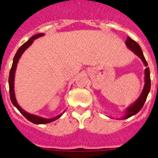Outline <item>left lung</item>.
<instances>
[{
  "label": "left lung",
  "instance_id": "left-lung-1",
  "mask_svg": "<svg viewBox=\"0 0 158 158\" xmlns=\"http://www.w3.org/2000/svg\"><path fill=\"white\" fill-rule=\"evenodd\" d=\"M126 45L131 51H133V52L136 54L137 56H139V58L142 59V61L143 62V63H144L145 66L147 67L148 64L147 62H146L144 55H143V53H142V49H141L140 46H139L135 40H131L129 36L127 38ZM150 87H151L150 73L149 67H147V68H146V69H145V85L144 88H143V90H142V93H141L140 96L138 98V100H137L132 105H131L129 107L127 108L126 115H124L123 119L130 118V117H131L132 115H136L137 113L139 112V111L142 109L143 105H144L145 102H146V98H147L148 94L150 93Z\"/></svg>",
  "mask_w": 158,
  "mask_h": 158
}]
</instances>
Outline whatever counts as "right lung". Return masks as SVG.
<instances>
[{"instance_id": "add662e5", "label": "right lung", "mask_w": 158, "mask_h": 158, "mask_svg": "<svg viewBox=\"0 0 158 158\" xmlns=\"http://www.w3.org/2000/svg\"><path fill=\"white\" fill-rule=\"evenodd\" d=\"M44 35L43 33H40V34L35 35L34 36H32L31 38L29 39L28 41H27L26 43H24L21 47L18 49L17 52L15 54V57L13 58V62H12V68L10 69V73H9V77H8V85H9V95H10V99L11 101H12V104H13L15 107L19 110V111L21 113L22 115L27 118V120H29L30 122L33 123L35 124H45V123H51L53 121L56 120L57 118H60L62 116V114L58 115V116L54 117V118H43V117L37 116L35 115H32V114H30V113H27V111H25L24 110H23L21 107H19V105L18 104L17 101H16V96H15V92H14V77H15V72H16V66H17V63L19 62V58L21 57V55L23 54V53L24 52L25 50H27L29 47L32 44L33 41L38 38L41 37V36Z\"/></svg>"}]
</instances>
